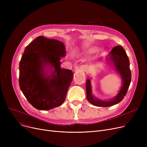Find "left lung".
<instances>
[{
    "mask_svg": "<svg viewBox=\"0 0 147 147\" xmlns=\"http://www.w3.org/2000/svg\"><path fill=\"white\" fill-rule=\"evenodd\" d=\"M106 61L110 62L114 70L119 74L121 80V86L118 94L109 100H101L94 96L92 94L90 79L88 78L86 83V98L92 105L97 107H107L119 103L126 95L131 82V71L129 60L127 54L121 46H115L106 58Z\"/></svg>",
    "mask_w": 147,
    "mask_h": 147,
    "instance_id": "1",
    "label": "left lung"
}]
</instances>
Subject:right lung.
I'll list each match as a JSON object with an SVG mask.
<instances>
[{"label": "right lung", "mask_w": 147, "mask_h": 147, "mask_svg": "<svg viewBox=\"0 0 147 147\" xmlns=\"http://www.w3.org/2000/svg\"><path fill=\"white\" fill-rule=\"evenodd\" d=\"M66 55L64 43L38 36L26 48L20 63V87L36 109L49 110L62 105L73 72L61 67Z\"/></svg>", "instance_id": "add662e5"}]
</instances>
